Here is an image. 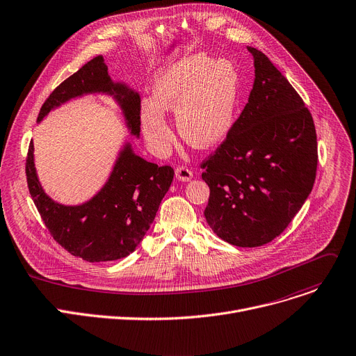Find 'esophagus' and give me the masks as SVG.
Returning a JSON list of instances; mask_svg holds the SVG:
<instances>
[{
    "label": "esophagus",
    "instance_id": "esophagus-1",
    "mask_svg": "<svg viewBox=\"0 0 356 356\" xmlns=\"http://www.w3.org/2000/svg\"><path fill=\"white\" fill-rule=\"evenodd\" d=\"M175 173H176V179L180 180V181H191L192 177H193L192 170H188L187 168H184V165H180V168H177L175 170Z\"/></svg>",
    "mask_w": 356,
    "mask_h": 356
}]
</instances>
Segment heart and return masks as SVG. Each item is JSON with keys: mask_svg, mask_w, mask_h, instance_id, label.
<instances>
[{"mask_svg": "<svg viewBox=\"0 0 356 356\" xmlns=\"http://www.w3.org/2000/svg\"><path fill=\"white\" fill-rule=\"evenodd\" d=\"M239 74L229 60L204 54L179 58L164 67L152 97L140 107V122L152 150L163 154L173 141L164 111L176 113L179 134L197 149L215 146L226 136L238 100Z\"/></svg>", "mask_w": 356, "mask_h": 356, "instance_id": "heart-1", "label": "heart"}]
</instances>
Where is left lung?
Returning <instances> with one entry per match:
<instances>
[{
  "label": "left lung",
  "instance_id": "obj_1",
  "mask_svg": "<svg viewBox=\"0 0 356 356\" xmlns=\"http://www.w3.org/2000/svg\"><path fill=\"white\" fill-rule=\"evenodd\" d=\"M248 104L220 147L202 163L210 187L204 218L239 248L272 242L312 192L318 165L314 118L273 63L253 47Z\"/></svg>",
  "mask_w": 356,
  "mask_h": 356
}]
</instances>
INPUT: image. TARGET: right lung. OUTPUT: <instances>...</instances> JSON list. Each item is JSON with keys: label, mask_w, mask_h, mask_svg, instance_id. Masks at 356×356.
Instances as JSON below:
<instances>
[{"label": "right lung", "mask_w": 356, "mask_h": 356, "mask_svg": "<svg viewBox=\"0 0 356 356\" xmlns=\"http://www.w3.org/2000/svg\"><path fill=\"white\" fill-rule=\"evenodd\" d=\"M87 94L111 97L120 107L130 134L140 137L138 92L123 81H113L102 56L84 64L50 94L37 122ZM26 173L30 195L47 229L67 252L87 262H110L133 253L150 229L175 176L170 165L159 168L136 154L129 141L118 152L104 186L81 204H63L45 193L35 169L33 140Z\"/></svg>", "instance_id": "1"}]
</instances>
